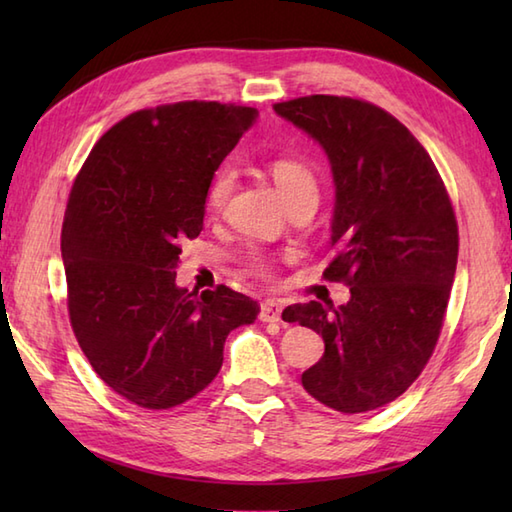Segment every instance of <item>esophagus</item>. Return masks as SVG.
<instances>
[{
    "label": "esophagus",
    "mask_w": 512,
    "mask_h": 512,
    "mask_svg": "<svg viewBox=\"0 0 512 512\" xmlns=\"http://www.w3.org/2000/svg\"><path fill=\"white\" fill-rule=\"evenodd\" d=\"M281 303L268 299L262 303V308H259V321L264 323H279L281 321Z\"/></svg>",
    "instance_id": "34e87169"
}]
</instances>
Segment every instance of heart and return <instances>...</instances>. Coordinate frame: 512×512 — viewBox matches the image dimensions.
Segmentation results:
<instances>
[{"instance_id": "obj_1", "label": "heart", "mask_w": 512, "mask_h": 512, "mask_svg": "<svg viewBox=\"0 0 512 512\" xmlns=\"http://www.w3.org/2000/svg\"><path fill=\"white\" fill-rule=\"evenodd\" d=\"M270 176H273L281 198L286 200V204L299 202V200H310V202L319 200L317 176H314V171L306 165V162L292 160V158H279L270 165ZM233 180H235V173L231 167H222L215 171L213 180L209 182V189H206V209L213 213L222 209L226 198L231 195ZM250 268L259 275H266L270 270V262L262 253H253V257H250Z\"/></svg>"}]
</instances>
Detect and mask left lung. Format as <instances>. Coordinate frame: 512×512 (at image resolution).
I'll return each mask as SVG.
<instances>
[{"label": "left lung", "mask_w": 512, "mask_h": 512, "mask_svg": "<svg viewBox=\"0 0 512 512\" xmlns=\"http://www.w3.org/2000/svg\"><path fill=\"white\" fill-rule=\"evenodd\" d=\"M275 112L317 140L334 178L336 255L323 277L350 301L295 303L284 321L323 336L301 376L325 407L363 413L411 387L438 343L458 264V222L440 173L416 136L380 107L314 94Z\"/></svg>", "instance_id": "8db88e82"}]
</instances>
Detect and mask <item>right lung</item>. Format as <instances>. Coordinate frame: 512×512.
<instances>
[{
  "mask_svg": "<svg viewBox=\"0 0 512 512\" xmlns=\"http://www.w3.org/2000/svg\"><path fill=\"white\" fill-rule=\"evenodd\" d=\"M255 107L182 101L123 118L90 151L63 217L61 255L76 341L118 396L171 409L211 383L231 330L257 301L226 286H176L182 242Z\"/></svg>",
  "mask_w": 512,
  "mask_h": 512,
  "instance_id": "obj_1",
  "label": "right lung"
}]
</instances>
